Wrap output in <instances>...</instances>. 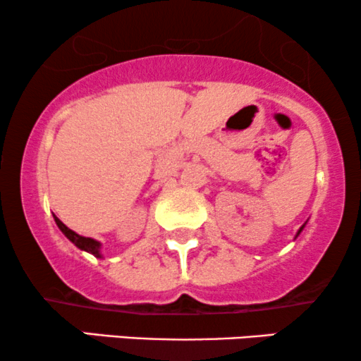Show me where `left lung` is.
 Instances as JSON below:
<instances>
[{
	"instance_id": "1",
	"label": "left lung",
	"mask_w": 361,
	"mask_h": 361,
	"mask_svg": "<svg viewBox=\"0 0 361 361\" xmlns=\"http://www.w3.org/2000/svg\"><path fill=\"white\" fill-rule=\"evenodd\" d=\"M304 227H305V224H304V226H302V227H300V229H299V233H297V235H299V234L302 233V229H304Z\"/></svg>"
}]
</instances>
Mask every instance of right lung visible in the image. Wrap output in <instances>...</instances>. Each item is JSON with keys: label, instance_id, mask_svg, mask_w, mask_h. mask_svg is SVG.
Segmentation results:
<instances>
[{"label": "right lung", "instance_id": "1", "mask_svg": "<svg viewBox=\"0 0 361 361\" xmlns=\"http://www.w3.org/2000/svg\"><path fill=\"white\" fill-rule=\"evenodd\" d=\"M54 221H56L57 227H59V229H61V233L64 234L66 238H68L69 241H71V243L74 244V246L80 247V250L86 251V252H91V255L97 256V258H102V252H100V250H102V243H98L97 239L85 238V235L76 234V233H74V231L69 229V227L66 226V224H62V222L59 221V219L56 217V215H54Z\"/></svg>", "mask_w": 361, "mask_h": 361}]
</instances>
